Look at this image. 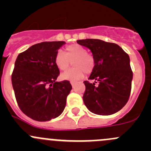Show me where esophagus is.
Masks as SVG:
<instances>
[{
	"instance_id": "obj_1",
	"label": "esophagus",
	"mask_w": 151,
	"mask_h": 151,
	"mask_svg": "<svg viewBox=\"0 0 151 151\" xmlns=\"http://www.w3.org/2000/svg\"><path fill=\"white\" fill-rule=\"evenodd\" d=\"M75 82H74V81H71V85H72V87H73V88H74V85H75Z\"/></svg>"
}]
</instances>
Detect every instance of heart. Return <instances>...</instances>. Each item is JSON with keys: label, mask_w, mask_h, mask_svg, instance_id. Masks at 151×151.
<instances>
[{"label": "heart", "mask_w": 151, "mask_h": 151, "mask_svg": "<svg viewBox=\"0 0 151 151\" xmlns=\"http://www.w3.org/2000/svg\"><path fill=\"white\" fill-rule=\"evenodd\" d=\"M66 54L58 51L55 57L56 66L60 71H66L73 60V67L61 74L62 80H80L86 74H91L95 66V60L91 55L87 53L84 47L77 44L68 45L66 47Z\"/></svg>", "instance_id": "1"}]
</instances>
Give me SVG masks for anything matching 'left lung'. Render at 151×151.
I'll return each instance as SVG.
<instances>
[{"label": "left lung", "mask_w": 151, "mask_h": 151, "mask_svg": "<svg viewBox=\"0 0 151 151\" xmlns=\"http://www.w3.org/2000/svg\"><path fill=\"white\" fill-rule=\"evenodd\" d=\"M91 51L95 66L89 77L93 83L84 81L83 101L88 110L99 115L116 113L126 105L130 96L133 73L130 58L118 45L100 39L77 40ZM98 82V86L95 83Z\"/></svg>", "instance_id": "obj_1"}]
</instances>
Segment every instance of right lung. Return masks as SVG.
Wrapping results in <instances>:
<instances>
[{
  "instance_id": "add662e5",
  "label": "right lung",
  "mask_w": 151,
  "mask_h": 151,
  "mask_svg": "<svg viewBox=\"0 0 151 151\" xmlns=\"http://www.w3.org/2000/svg\"><path fill=\"white\" fill-rule=\"evenodd\" d=\"M65 44H36L17 58L12 75L17 102L23 113L35 121H50L64 110L72 87L68 80L56 82L60 71L55 57Z\"/></svg>"
}]
</instances>
